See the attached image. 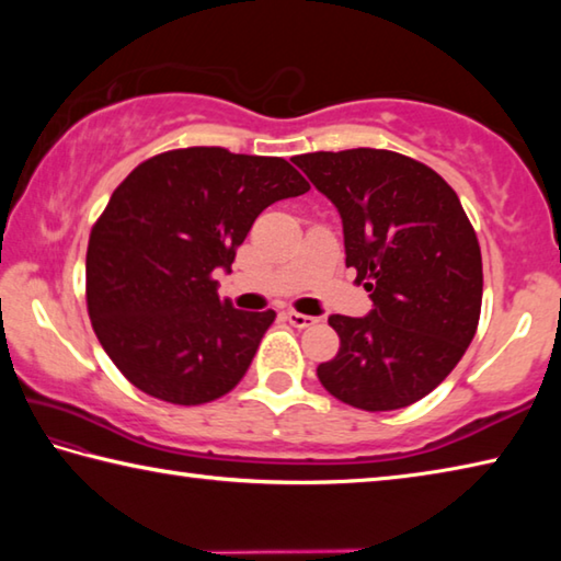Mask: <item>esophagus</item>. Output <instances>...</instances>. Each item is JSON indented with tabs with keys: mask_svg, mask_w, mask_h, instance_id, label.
<instances>
[{
	"mask_svg": "<svg viewBox=\"0 0 561 561\" xmlns=\"http://www.w3.org/2000/svg\"><path fill=\"white\" fill-rule=\"evenodd\" d=\"M284 319H287L289 324L297 327V329H307V327H314V324H317L314 317L299 314V311H287V314H284Z\"/></svg>",
	"mask_w": 561,
	"mask_h": 561,
	"instance_id": "34e87169",
	"label": "esophagus"
}]
</instances>
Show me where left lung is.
I'll list each match as a JSON object with an SVG mask.
<instances>
[{"label":"left lung","mask_w":561,"mask_h":561,"mask_svg":"<svg viewBox=\"0 0 561 561\" xmlns=\"http://www.w3.org/2000/svg\"><path fill=\"white\" fill-rule=\"evenodd\" d=\"M344 222L346 267L371 291L364 319L329 317L339 354L327 391L360 411L405 408L445 381L478 331L480 242L455 190L417 160L378 148L294 156Z\"/></svg>","instance_id":"obj_1"}]
</instances>
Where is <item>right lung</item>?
<instances>
[{
    "instance_id": "obj_1",
    "label": "right lung",
    "mask_w": 561,
    "mask_h": 561,
    "mask_svg": "<svg viewBox=\"0 0 561 561\" xmlns=\"http://www.w3.org/2000/svg\"><path fill=\"white\" fill-rule=\"evenodd\" d=\"M309 190L284 158L217 146L178 148L140 163L91 227L87 307L103 351L158 401L203 405L250 368L274 311L217 297V270L272 203Z\"/></svg>"
}]
</instances>
